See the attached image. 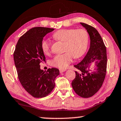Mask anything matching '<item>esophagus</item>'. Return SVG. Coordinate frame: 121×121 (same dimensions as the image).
I'll use <instances>...</instances> for the list:
<instances>
[{
	"label": "esophagus",
	"mask_w": 121,
	"mask_h": 121,
	"mask_svg": "<svg viewBox=\"0 0 121 121\" xmlns=\"http://www.w3.org/2000/svg\"><path fill=\"white\" fill-rule=\"evenodd\" d=\"M59 71H60V73H62V72H65L66 70L65 69H59Z\"/></svg>",
	"instance_id": "34e87169"
}]
</instances>
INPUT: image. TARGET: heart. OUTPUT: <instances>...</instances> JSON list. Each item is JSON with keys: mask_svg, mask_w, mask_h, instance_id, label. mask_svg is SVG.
<instances>
[{"mask_svg": "<svg viewBox=\"0 0 121 121\" xmlns=\"http://www.w3.org/2000/svg\"><path fill=\"white\" fill-rule=\"evenodd\" d=\"M53 38L58 41H64L65 52L56 55L50 61L52 66L65 69L71 62L72 59L78 58L85 54L87 49L89 35L84 29H62L52 35ZM43 52L48 55L51 52V43L45 39L41 42Z\"/></svg>", "mask_w": 121, "mask_h": 121, "instance_id": "obj_1", "label": "heart"}]
</instances>
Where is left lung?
Wrapping results in <instances>:
<instances>
[{"mask_svg": "<svg viewBox=\"0 0 121 121\" xmlns=\"http://www.w3.org/2000/svg\"><path fill=\"white\" fill-rule=\"evenodd\" d=\"M80 24L90 35V46L82 60L74 65L78 72L75 71L76 77L71 85L76 94L81 97L88 98L97 92L104 82L107 69V52L104 41L97 30L88 24ZM94 61L96 68L91 72L89 70L90 64Z\"/></svg>", "mask_w": 121, "mask_h": 121, "instance_id": "8db88e82", "label": "left lung"}]
</instances>
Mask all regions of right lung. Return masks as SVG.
Instances as JSON below:
<instances>
[{
	"label": "right lung",
	"mask_w": 121,
	"mask_h": 121,
	"mask_svg": "<svg viewBox=\"0 0 121 121\" xmlns=\"http://www.w3.org/2000/svg\"><path fill=\"white\" fill-rule=\"evenodd\" d=\"M54 29L35 27L26 32L17 41L14 52V60L17 76L24 89L33 97L48 96L55 87V80L59 69L51 68L44 71L40 64L45 61L41 49L43 38Z\"/></svg>",
	"instance_id": "1"
}]
</instances>
